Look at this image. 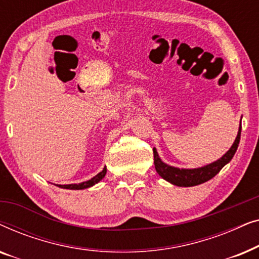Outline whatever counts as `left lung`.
Instances as JSON below:
<instances>
[{
    "mask_svg": "<svg viewBox=\"0 0 259 259\" xmlns=\"http://www.w3.org/2000/svg\"><path fill=\"white\" fill-rule=\"evenodd\" d=\"M240 121H242V119H240ZM240 132H242V126H239L235 143L232 144L230 150L226 152L222 158L211 162V164L201 166V167L197 168H179L175 167V166L167 165L166 162L161 160L160 157H159L157 150L153 148L155 171L158 172V175L160 176L162 179H165L166 182L171 183L173 185L177 186L190 187L207 182V180L212 179L217 173H219V171H221L226 164H229V162L231 161V159L236 153L237 148H238Z\"/></svg>",
    "mask_w": 259,
    "mask_h": 259,
    "instance_id": "obj_1",
    "label": "left lung"
}]
</instances>
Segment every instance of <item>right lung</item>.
<instances>
[{
  "label": "right lung",
  "instance_id": "obj_1",
  "mask_svg": "<svg viewBox=\"0 0 259 259\" xmlns=\"http://www.w3.org/2000/svg\"><path fill=\"white\" fill-rule=\"evenodd\" d=\"M106 172H107V168H106V166L104 167V169L100 173H98L97 176L93 177V178L87 180V182H83V183H80V184H68V185H56L59 187H61V189H67V190H83V189H88V187H92L95 184H98L100 180L104 178L106 176Z\"/></svg>",
  "mask_w": 259,
  "mask_h": 259
}]
</instances>
